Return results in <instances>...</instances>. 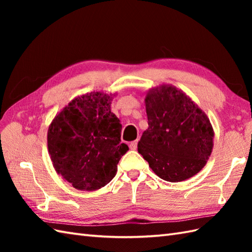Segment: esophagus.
<instances>
[{
  "label": "esophagus",
  "instance_id": "1",
  "mask_svg": "<svg viewBox=\"0 0 252 252\" xmlns=\"http://www.w3.org/2000/svg\"><path fill=\"white\" fill-rule=\"evenodd\" d=\"M129 147L130 149H132V151H135L136 147H137V141H133L129 144Z\"/></svg>",
  "mask_w": 252,
  "mask_h": 252
}]
</instances>
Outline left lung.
I'll list each match as a JSON object with an SVG mask.
<instances>
[{
  "label": "left lung",
  "instance_id": "8db88e82",
  "mask_svg": "<svg viewBox=\"0 0 252 252\" xmlns=\"http://www.w3.org/2000/svg\"><path fill=\"white\" fill-rule=\"evenodd\" d=\"M148 127L137 151L160 179L181 182L205 167L215 132L208 116L183 91L161 84L147 92Z\"/></svg>",
  "mask_w": 252,
  "mask_h": 252
}]
</instances>
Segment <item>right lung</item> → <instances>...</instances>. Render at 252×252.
<instances>
[{
	"label": "right lung",
	"instance_id": "add662e5",
	"mask_svg": "<svg viewBox=\"0 0 252 252\" xmlns=\"http://www.w3.org/2000/svg\"><path fill=\"white\" fill-rule=\"evenodd\" d=\"M91 92L73 98L47 130L54 169L79 190H96L114 179L129 147L121 143L122 126L110 110L112 96Z\"/></svg>",
	"mask_w": 252,
	"mask_h": 252
}]
</instances>
